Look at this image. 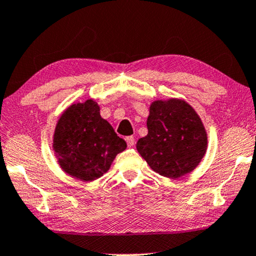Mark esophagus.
<instances>
[{
  "label": "esophagus",
  "mask_w": 256,
  "mask_h": 256,
  "mask_svg": "<svg viewBox=\"0 0 256 256\" xmlns=\"http://www.w3.org/2000/svg\"><path fill=\"white\" fill-rule=\"evenodd\" d=\"M126 142H128V145L131 148V146L134 145L136 140H134V138L132 137V136H130V137H126Z\"/></svg>",
  "instance_id": "obj_1"
}]
</instances>
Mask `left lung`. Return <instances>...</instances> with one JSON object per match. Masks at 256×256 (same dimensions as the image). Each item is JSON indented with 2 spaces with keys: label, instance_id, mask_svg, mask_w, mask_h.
I'll use <instances>...</instances> for the list:
<instances>
[{
  "label": "left lung",
  "instance_id": "obj_1",
  "mask_svg": "<svg viewBox=\"0 0 256 256\" xmlns=\"http://www.w3.org/2000/svg\"><path fill=\"white\" fill-rule=\"evenodd\" d=\"M148 136L137 150L158 174L178 179L196 168L206 154L207 132L196 111L179 98L153 100L148 117Z\"/></svg>",
  "mask_w": 256,
  "mask_h": 256
}]
</instances>
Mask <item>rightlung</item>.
<instances>
[{
    "instance_id": "right-lung-1",
    "label": "right lung",
    "mask_w": 256,
    "mask_h": 256,
    "mask_svg": "<svg viewBox=\"0 0 256 256\" xmlns=\"http://www.w3.org/2000/svg\"><path fill=\"white\" fill-rule=\"evenodd\" d=\"M94 100L71 104L57 122L52 150L60 168L83 182L100 178L111 168L116 156L126 148Z\"/></svg>"
}]
</instances>
